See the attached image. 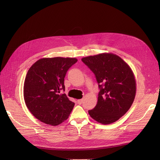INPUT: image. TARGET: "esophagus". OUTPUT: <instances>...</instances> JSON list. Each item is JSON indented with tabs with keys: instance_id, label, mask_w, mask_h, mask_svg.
I'll use <instances>...</instances> for the list:
<instances>
[{
	"instance_id": "esophagus-1",
	"label": "esophagus",
	"mask_w": 160,
	"mask_h": 160,
	"mask_svg": "<svg viewBox=\"0 0 160 160\" xmlns=\"http://www.w3.org/2000/svg\"><path fill=\"white\" fill-rule=\"evenodd\" d=\"M78 104H80V105H81L82 104V102H83V100L82 99H80V100H78Z\"/></svg>"
}]
</instances>
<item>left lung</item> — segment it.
Here are the masks:
<instances>
[{"label": "left lung", "instance_id": "obj_1", "mask_svg": "<svg viewBox=\"0 0 160 160\" xmlns=\"http://www.w3.org/2000/svg\"><path fill=\"white\" fill-rule=\"evenodd\" d=\"M95 76L100 91L89 115L103 124L119 120L131 107L136 92V80L129 65L119 56L103 53L82 59Z\"/></svg>", "mask_w": 160, "mask_h": 160}]
</instances>
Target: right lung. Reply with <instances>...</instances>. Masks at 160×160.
I'll list each match as a JSON object with an SVG mask.
<instances>
[{
	"instance_id": "1",
	"label": "right lung",
	"mask_w": 160,
	"mask_h": 160,
	"mask_svg": "<svg viewBox=\"0 0 160 160\" xmlns=\"http://www.w3.org/2000/svg\"><path fill=\"white\" fill-rule=\"evenodd\" d=\"M77 59L42 58L29 69L24 83V98L36 118L52 126L60 124L69 116L74 103L65 93L64 78Z\"/></svg>"
}]
</instances>
